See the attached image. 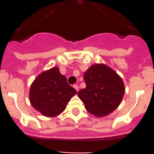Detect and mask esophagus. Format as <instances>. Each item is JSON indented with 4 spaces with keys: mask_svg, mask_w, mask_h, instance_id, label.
<instances>
[{
    "mask_svg": "<svg viewBox=\"0 0 154 154\" xmlns=\"http://www.w3.org/2000/svg\"><path fill=\"white\" fill-rule=\"evenodd\" d=\"M73 87H74V88H75V89L77 90V91H79V86H78V85H76V84H75V85H74V86H73Z\"/></svg>",
    "mask_w": 154,
    "mask_h": 154,
    "instance_id": "34e87169",
    "label": "esophagus"
}]
</instances>
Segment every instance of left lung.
<instances>
[{
    "label": "left lung",
    "instance_id": "obj_1",
    "mask_svg": "<svg viewBox=\"0 0 154 154\" xmlns=\"http://www.w3.org/2000/svg\"><path fill=\"white\" fill-rule=\"evenodd\" d=\"M86 87L78 91L86 110L98 117L105 116L120 104L125 86L122 79L108 66L93 65L85 72Z\"/></svg>",
    "mask_w": 154,
    "mask_h": 154
}]
</instances>
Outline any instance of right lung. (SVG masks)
<instances>
[{"mask_svg":"<svg viewBox=\"0 0 154 154\" xmlns=\"http://www.w3.org/2000/svg\"><path fill=\"white\" fill-rule=\"evenodd\" d=\"M76 93V89L68 84L59 68L54 67L36 77L30 87L29 100L43 116L54 117L64 111Z\"/></svg>","mask_w":154,"mask_h":154,"instance_id":"right-lung-1","label":"right lung"}]
</instances>
